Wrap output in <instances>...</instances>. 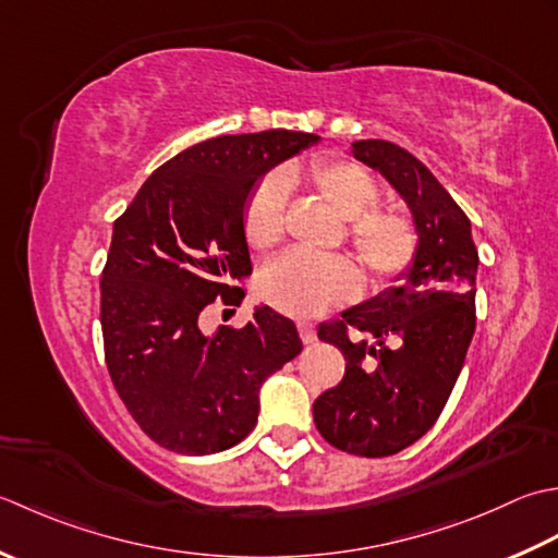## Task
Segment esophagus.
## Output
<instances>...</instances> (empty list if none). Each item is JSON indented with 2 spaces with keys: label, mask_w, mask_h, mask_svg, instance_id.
<instances>
[{
  "label": "esophagus",
  "mask_w": 558,
  "mask_h": 558,
  "mask_svg": "<svg viewBox=\"0 0 558 558\" xmlns=\"http://www.w3.org/2000/svg\"><path fill=\"white\" fill-rule=\"evenodd\" d=\"M299 335L303 339V344H315L317 332H315V325L313 323H299Z\"/></svg>",
  "instance_id": "obj_1"
}]
</instances>
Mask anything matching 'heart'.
Listing matches in <instances>:
<instances>
[{"instance_id":"1","label":"heart","mask_w":558,"mask_h":558,"mask_svg":"<svg viewBox=\"0 0 558 558\" xmlns=\"http://www.w3.org/2000/svg\"><path fill=\"white\" fill-rule=\"evenodd\" d=\"M315 190L349 219V238L375 279L404 271L416 255V231L402 214L375 209L378 185L356 163L315 161L308 170ZM287 209V178L269 175L245 207V238L255 250L281 241ZM361 289V275L344 255H311L289 250L259 271L257 293L289 315L311 317L327 305L347 301Z\"/></svg>"}]
</instances>
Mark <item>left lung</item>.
Here are the masks:
<instances>
[{"label":"left lung","instance_id":"obj_1","mask_svg":"<svg viewBox=\"0 0 558 558\" xmlns=\"http://www.w3.org/2000/svg\"><path fill=\"white\" fill-rule=\"evenodd\" d=\"M351 151L400 192L418 245L395 287L317 329L347 371L317 397L313 418L329 446L388 458L436 424L458 383L476 323L480 255L468 214L416 156L385 140L354 142Z\"/></svg>","mask_w":558,"mask_h":558}]
</instances>
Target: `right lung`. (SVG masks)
Segmentation results:
<instances>
[{"label": "right lung", "mask_w": 558, "mask_h": 558, "mask_svg": "<svg viewBox=\"0 0 558 558\" xmlns=\"http://www.w3.org/2000/svg\"><path fill=\"white\" fill-rule=\"evenodd\" d=\"M308 132L223 134L180 151L112 226L100 325L112 385L158 446L211 454L257 424L259 388L301 354L289 317L269 305L245 327L199 329L221 299L241 305L250 265L245 202L269 168L317 144Z\"/></svg>", "instance_id": "obj_1"}]
</instances>
